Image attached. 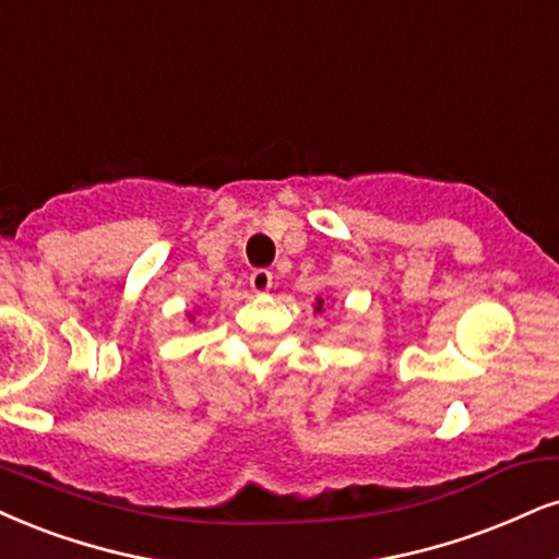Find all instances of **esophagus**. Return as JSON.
Instances as JSON below:
<instances>
[{"instance_id": "1", "label": "esophagus", "mask_w": 559, "mask_h": 559, "mask_svg": "<svg viewBox=\"0 0 559 559\" xmlns=\"http://www.w3.org/2000/svg\"><path fill=\"white\" fill-rule=\"evenodd\" d=\"M248 282H251L253 293L264 295V293H269V287H272V272H266V269H257Z\"/></svg>"}]
</instances>
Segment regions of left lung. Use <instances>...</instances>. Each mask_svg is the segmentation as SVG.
Segmentation results:
<instances>
[{
    "label": "left lung",
    "instance_id": "1",
    "mask_svg": "<svg viewBox=\"0 0 559 559\" xmlns=\"http://www.w3.org/2000/svg\"><path fill=\"white\" fill-rule=\"evenodd\" d=\"M313 311H316V313H321V311H323V298H321V295H319V298H316V306H313Z\"/></svg>",
    "mask_w": 559,
    "mask_h": 559
}]
</instances>
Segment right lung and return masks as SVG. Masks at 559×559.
<instances>
[{"label":"right lung","instance_id":"obj_1","mask_svg":"<svg viewBox=\"0 0 559 559\" xmlns=\"http://www.w3.org/2000/svg\"><path fill=\"white\" fill-rule=\"evenodd\" d=\"M186 319H189V321H194V319H197V313H194V311H189V313H186Z\"/></svg>","mask_w":559,"mask_h":559}]
</instances>
